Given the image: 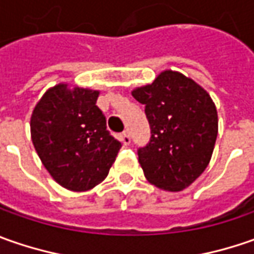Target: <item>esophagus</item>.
Returning a JSON list of instances; mask_svg holds the SVG:
<instances>
[{"instance_id":"obj_1","label":"esophagus","mask_w":254,"mask_h":254,"mask_svg":"<svg viewBox=\"0 0 254 254\" xmlns=\"http://www.w3.org/2000/svg\"><path fill=\"white\" fill-rule=\"evenodd\" d=\"M120 140L124 145H128L130 142H131V137H130V134H128V130H124V131L120 134Z\"/></svg>"}]
</instances>
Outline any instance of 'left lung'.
<instances>
[{"label": "left lung", "instance_id": "8db88e82", "mask_svg": "<svg viewBox=\"0 0 254 254\" xmlns=\"http://www.w3.org/2000/svg\"><path fill=\"white\" fill-rule=\"evenodd\" d=\"M131 94L145 106L151 128L148 144L137 151L145 178L161 190H185L210 161L218 137L215 103L199 84L172 70Z\"/></svg>", "mask_w": 254, "mask_h": 254}]
</instances>
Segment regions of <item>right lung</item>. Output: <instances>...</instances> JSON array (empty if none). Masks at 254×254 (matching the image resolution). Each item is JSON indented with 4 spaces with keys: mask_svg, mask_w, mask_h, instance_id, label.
<instances>
[{
    "mask_svg": "<svg viewBox=\"0 0 254 254\" xmlns=\"http://www.w3.org/2000/svg\"><path fill=\"white\" fill-rule=\"evenodd\" d=\"M97 97V90L59 83L45 93L31 116L35 150L52 178L66 190L94 188L107 177L122 148L106 127Z\"/></svg>",
    "mask_w": 254,
    "mask_h": 254,
    "instance_id": "right-lung-1",
    "label": "right lung"
}]
</instances>
